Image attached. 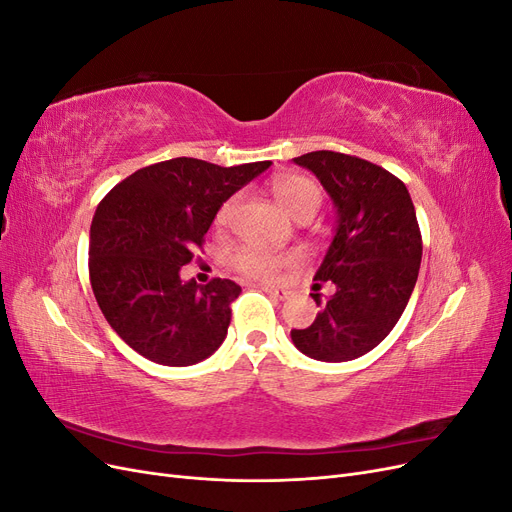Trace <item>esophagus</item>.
Returning <instances> with one entry per match:
<instances>
[{"label":"esophagus","instance_id":"obj_1","mask_svg":"<svg viewBox=\"0 0 512 512\" xmlns=\"http://www.w3.org/2000/svg\"><path fill=\"white\" fill-rule=\"evenodd\" d=\"M262 290H265L269 297L277 299V301H284L290 297V290H284V288H277V286H262Z\"/></svg>","mask_w":512,"mask_h":512}]
</instances>
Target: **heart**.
Instances as JSON below:
<instances>
[{
    "label": "heart",
    "instance_id": "heart-1",
    "mask_svg": "<svg viewBox=\"0 0 512 512\" xmlns=\"http://www.w3.org/2000/svg\"><path fill=\"white\" fill-rule=\"evenodd\" d=\"M271 192L275 203L294 220H312L322 203L320 185L305 175H280L271 181ZM237 211V198L232 196L220 205L215 213V228H226L232 222ZM299 265L297 254H269L260 250H241L232 258V269L239 275L250 277L256 282H277L282 280L286 271H292Z\"/></svg>",
    "mask_w": 512,
    "mask_h": 512
}]
</instances>
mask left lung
Wrapping results in <instances>:
<instances>
[{
  "label": "left lung",
  "mask_w": 512,
  "mask_h": 512,
  "mask_svg": "<svg viewBox=\"0 0 512 512\" xmlns=\"http://www.w3.org/2000/svg\"><path fill=\"white\" fill-rule=\"evenodd\" d=\"M320 179L337 207L335 237L316 273L320 299L307 329H292L294 346L316 361L342 363L374 350L404 314L421 269L423 239L404 181L378 164L339 151L294 158Z\"/></svg>",
  "instance_id": "obj_1"
}]
</instances>
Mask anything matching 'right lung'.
<instances>
[{"label":"right lung","instance_id":"obj_1","mask_svg":"<svg viewBox=\"0 0 512 512\" xmlns=\"http://www.w3.org/2000/svg\"><path fill=\"white\" fill-rule=\"evenodd\" d=\"M271 162L218 166L173 158L136 170L108 192L89 232V280L113 331L145 359L185 367L224 342L241 286L181 282L220 205Z\"/></svg>","mask_w":512,"mask_h":512}]
</instances>
